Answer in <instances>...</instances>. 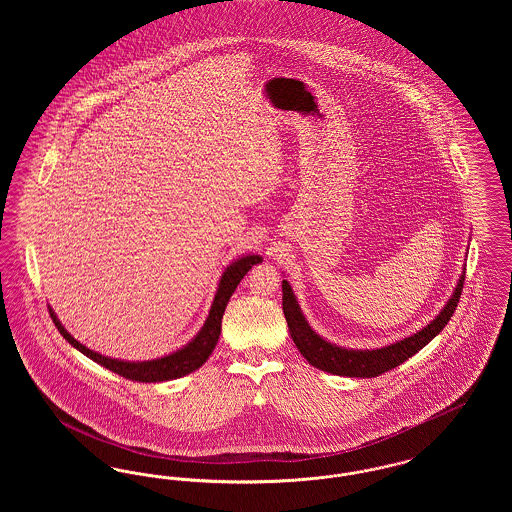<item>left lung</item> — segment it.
I'll use <instances>...</instances> for the list:
<instances>
[{"instance_id": "left-lung-1", "label": "left lung", "mask_w": 512, "mask_h": 512, "mask_svg": "<svg viewBox=\"0 0 512 512\" xmlns=\"http://www.w3.org/2000/svg\"><path fill=\"white\" fill-rule=\"evenodd\" d=\"M464 270L466 268L463 267L455 290L434 320H430L426 326H422L411 336L388 343L384 347L351 349V347H341V345L322 338L307 322L288 280H282V309L286 315L293 343L297 345L299 353L309 361V365L315 366L318 370L336 374V376L374 378V376H380L391 368L405 363L407 359H411L414 353H418L422 347H426L445 328V324L453 317L459 297L463 292Z\"/></svg>"}]
</instances>
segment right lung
Here are the masks:
<instances>
[{"label":"right lung","instance_id":"right-lung-1","mask_svg":"<svg viewBox=\"0 0 512 512\" xmlns=\"http://www.w3.org/2000/svg\"><path fill=\"white\" fill-rule=\"evenodd\" d=\"M259 263H263L261 255L247 253V255L238 257L236 261H232L228 267L224 268L222 274H220L219 286H217V292H215V297H213L209 315L205 318L201 330L186 345H182L180 349L172 351L169 355L157 357V359L124 361V359L105 357V355H101L98 351L86 347L84 343H80L74 336H71L51 307H49V315L53 318V322H55L57 330L61 332V336L69 341L74 349H78L82 355H86L94 363L105 366L107 370L119 374L122 378L136 380V382H146V384L176 380V378H182V376L194 372V370H197L199 366L209 359V355L213 353V349H215V345L219 341L222 315H224V309H226L232 293L236 292L238 284L242 282V278L251 270V267L259 265Z\"/></svg>","mask_w":512,"mask_h":512}]
</instances>
